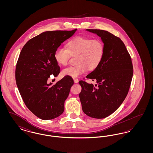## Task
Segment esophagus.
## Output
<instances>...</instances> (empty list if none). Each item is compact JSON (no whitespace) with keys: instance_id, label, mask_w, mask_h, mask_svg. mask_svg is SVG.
I'll return each instance as SVG.
<instances>
[{"instance_id":"1","label":"esophagus","mask_w":153,"mask_h":153,"mask_svg":"<svg viewBox=\"0 0 153 153\" xmlns=\"http://www.w3.org/2000/svg\"><path fill=\"white\" fill-rule=\"evenodd\" d=\"M73 80H74V82L75 83H77L79 82V80L77 79H73Z\"/></svg>"}]
</instances>
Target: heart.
Wrapping results in <instances>:
<instances>
[{
	"instance_id": "obj_1",
	"label": "heart",
	"mask_w": 153,
	"mask_h": 153,
	"mask_svg": "<svg viewBox=\"0 0 153 153\" xmlns=\"http://www.w3.org/2000/svg\"><path fill=\"white\" fill-rule=\"evenodd\" d=\"M66 48L58 47L54 52L56 61L60 65H66L70 56H76L75 65L71 66L62 71V74L73 78L78 77L89 71L95 69L100 62L104 54V45L99 39L77 36L69 40Z\"/></svg>"
}]
</instances>
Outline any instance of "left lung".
<instances>
[{
	"mask_svg": "<svg viewBox=\"0 0 153 153\" xmlns=\"http://www.w3.org/2000/svg\"><path fill=\"white\" fill-rule=\"evenodd\" d=\"M101 38L104 45L102 62L86 77L95 85L81 80L79 94L83 112L89 117H108L123 102L128 92L133 75L131 58L123 41L107 31L87 29Z\"/></svg>",
	"mask_w": 153,
	"mask_h": 153,
	"instance_id": "left-lung-1",
	"label": "left lung"
}]
</instances>
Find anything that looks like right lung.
I'll return each instance as SVG.
<instances>
[{
    "label": "right lung",
    "mask_w": 153,
    "mask_h": 153,
    "mask_svg": "<svg viewBox=\"0 0 153 153\" xmlns=\"http://www.w3.org/2000/svg\"><path fill=\"white\" fill-rule=\"evenodd\" d=\"M76 30L43 32L27 41L19 54L15 70L17 87L28 109L42 120L57 117L64 111L73 79L65 76L53 85L47 81L60 72L55 51Z\"/></svg>",
    "instance_id": "add662e5"
}]
</instances>
